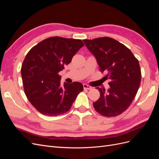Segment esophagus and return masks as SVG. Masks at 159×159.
<instances>
[{
  "mask_svg": "<svg viewBox=\"0 0 159 159\" xmlns=\"http://www.w3.org/2000/svg\"><path fill=\"white\" fill-rule=\"evenodd\" d=\"M83 86H84V89H88V90H89V89H92V88H91V86H89V85H87V84H84V85H83Z\"/></svg>",
  "mask_w": 159,
  "mask_h": 159,
  "instance_id": "34e87169",
  "label": "esophagus"
}]
</instances>
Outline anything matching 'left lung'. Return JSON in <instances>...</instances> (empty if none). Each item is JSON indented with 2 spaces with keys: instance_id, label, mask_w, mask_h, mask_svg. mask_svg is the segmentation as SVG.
<instances>
[{
  "instance_id": "1",
  "label": "left lung",
  "mask_w": 159,
  "mask_h": 159,
  "mask_svg": "<svg viewBox=\"0 0 159 159\" xmlns=\"http://www.w3.org/2000/svg\"><path fill=\"white\" fill-rule=\"evenodd\" d=\"M109 80L106 91L96 88L100 92L97 102L93 103L97 111L105 117H115L127 110L135 98L141 84V72L138 60L131 51L121 43L109 37L84 40Z\"/></svg>"
}]
</instances>
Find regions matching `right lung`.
Returning a JSON list of instances; mask_svg holds the SVG:
<instances>
[{
	"label": "right lung",
	"instance_id": "1",
	"mask_svg": "<svg viewBox=\"0 0 159 159\" xmlns=\"http://www.w3.org/2000/svg\"><path fill=\"white\" fill-rule=\"evenodd\" d=\"M84 46L81 40L50 37L28 52L23 61L21 75L28 101L40 113L57 116L68 111L78 95L84 90L82 84L64 82L61 85L59 72Z\"/></svg>",
	"mask_w": 159,
	"mask_h": 159
}]
</instances>
